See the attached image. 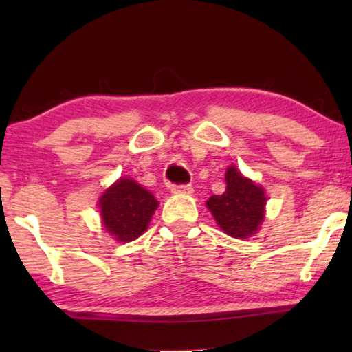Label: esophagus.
I'll return each instance as SVG.
<instances>
[{"instance_id":"esophagus-1","label":"esophagus","mask_w":352,"mask_h":352,"mask_svg":"<svg viewBox=\"0 0 352 352\" xmlns=\"http://www.w3.org/2000/svg\"><path fill=\"white\" fill-rule=\"evenodd\" d=\"M171 192H173V194H192V192H194V187H192L190 184L173 186Z\"/></svg>"}]
</instances>
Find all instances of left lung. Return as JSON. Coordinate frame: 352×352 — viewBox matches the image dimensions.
<instances>
[{
    "instance_id": "1",
    "label": "left lung",
    "mask_w": 352,
    "mask_h": 352,
    "mask_svg": "<svg viewBox=\"0 0 352 352\" xmlns=\"http://www.w3.org/2000/svg\"><path fill=\"white\" fill-rule=\"evenodd\" d=\"M266 200L261 186L245 177L237 166H229L226 190L221 195H211L206 208L224 234L234 239H248L259 230Z\"/></svg>"
}]
</instances>
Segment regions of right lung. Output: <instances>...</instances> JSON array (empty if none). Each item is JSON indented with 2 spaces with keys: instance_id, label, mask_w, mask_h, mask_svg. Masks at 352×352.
<instances>
[{
  "instance_id": "right-lung-1",
  "label": "right lung",
  "mask_w": 352,
  "mask_h": 352,
  "mask_svg": "<svg viewBox=\"0 0 352 352\" xmlns=\"http://www.w3.org/2000/svg\"><path fill=\"white\" fill-rule=\"evenodd\" d=\"M158 201L136 181L120 177L100 195V218L118 242H133L147 229Z\"/></svg>"
}]
</instances>
